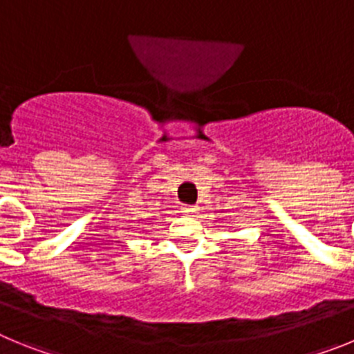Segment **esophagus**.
I'll list each match as a JSON object with an SVG mask.
<instances>
[{"instance_id": "34e87169", "label": "esophagus", "mask_w": 354, "mask_h": 354, "mask_svg": "<svg viewBox=\"0 0 354 354\" xmlns=\"http://www.w3.org/2000/svg\"><path fill=\"white\" fill-rule=\"evenodd\" d=\"M183 212H186V214H195L196 207H195V205H184Z\"/></svg>"}]
</instances>
